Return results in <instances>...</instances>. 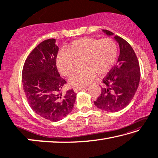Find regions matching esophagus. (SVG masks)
<instances>
[{
    "mask_svg": "<svg viewBox=\"0 0 158 158\" xmlns=\"http://www.w3.org/2000/svg\"><path fill=\"white\" fill-rule=\"evenodd\" d=\"M86 88H84V87H80V88H74V91L75 93H77L78 91H81V90H84Z\"/></svg>",
    "mask_w": 158,
    "mask_h": 158,
    "instance_id": "1",
    "label": "esophagus"
}]
</instances>
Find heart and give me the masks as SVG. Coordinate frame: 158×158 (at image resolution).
<instances>
[{"label":"heart","mask_w":158,"mask_h":158,"mask_svg":"<svg viewBox=\"0 0 158 158\" xmlns=\"http://www.w3.org/2000/svg\"><path fill=\"white\" fill-rule=\"evenodd\" d=\"M118 47L114 40H98L83 37L73 41L66 52H61L56 56V65L62 76L69 77L75 71V61L81 59L84 68L70 78L69 84L73 87H83L90 83L96 76L109 72L116 63Z\"/></svg>","instance_id":"heart-1"}]
</instances>
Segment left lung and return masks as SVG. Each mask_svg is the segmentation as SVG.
Returning <instances> with one entry per match:
<instances>
[{
	"instance_id": "left-lung-1",
	"label": "left lung",
	"mask_w": 158,
	"mask_h": 158,
	"mask_svg": "<svg viewBox=\"0 0 158 158\" xmlns=\"http://www.w3.org/2000/svg\"><path fill=\"white\" fill-rule=\"evenodd\" d=\"M103 32L109 36L114 33L107 30ZM120 54L116 64L103 79L102 94L94 104L98 109L116 112L126 107L137 91L140 78V66L133 49L128 42L116 35Z\"/></svg>"
}]
</instances>
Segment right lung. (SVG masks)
I'll list each match as a JSON object with an SVG mask.
<instances>
[{
    "label": "right lung",
    "instance_id": "add662e5",
    "mask_svg": "<svg viewBox=\"0 0 158 158\" xmlns=\"http://www.w3.org/2000/svg\"><path fill=\"white\" fill-rule=\"evenodd\" d=\"M55 39L46 40L25 60L22 72L23 90L31 109L51 121H58L72 111L76 100L73 89L62 93L67 83L56 65L59 48Z\"/></svg>",
    "mask_w": 158,
    "mask_h": 158
}]
</instances>
